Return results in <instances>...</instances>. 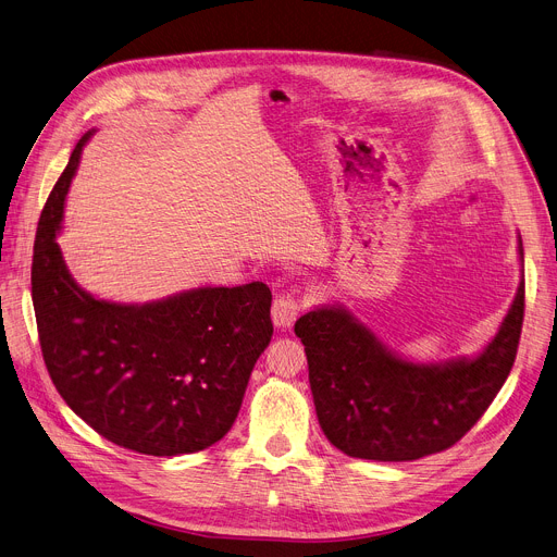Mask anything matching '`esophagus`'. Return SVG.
<instances>
[{
    "mask_svg": "<svg viewBox=\"0 0 557 557\" xmlns=\"http://www.w3.org/2000/svg\"><path fill=\"white\" fill-rule=\"evenodd\" d=\"M300 313H302V305H300V300L295 298V295H290V293L277 295V298L273 300L271 315H273L275 326H280V329L290 326L295 320L300 318Z\"/></svg>",
    "mask_w": 557,
    "mask_h": 557,
    "instance_id": "esophagus-1",
    "label": "esophagus"
}]
</instances>
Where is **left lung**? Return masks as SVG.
<instances>
[{
    "mask_svg": "<svg viewBox=\"0 0 557 557\" xmlns=\"http://www.w3.org/2000/svg\"><path fill=\"white\" fill-rule=\"evenodd\" d=\"M520 255L522 246H520ZM524 322V280L495 341L476 358L414 364L392 354L345 309L295 322L324 436L354 459L414 461L453 448L506 383Z\"/></svg>",
    "mask_w": 557,
    "mask_h": 557,
    "instance_id": "obj_1",
    "label": "left lung"
}]
</instances>
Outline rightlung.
<instances>
[{"instance_id":"obj_1","label":"right lung","mask_w":557,"mask_h":557,"mask_svg":"<svg viewBox=\"0 0 557 557\" xmlns=\"http://www.w3.org/2000/svg\"><path fill=\"white\" fill-rule=\"evenodd\" d=\"M87 132L37 224L30 293L49 376L89 428L127 450L199 453L233 428L252 367L273 336L271 288H193L150 305H116L83 290L55 233Z\"/></svg>"}]
</instances>
